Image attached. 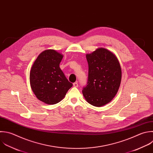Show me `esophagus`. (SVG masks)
I'll use <instances>...</instances> for the list:
<instances>
[{
  "label": "esophagus",
  "instance_id": "1",
  "mask_svg": "<svg viewBox=\"0 0 153 153\" xmlns=\"http://www.w3.org/2000/svg\"><path fill=\"white\" fill-rule=\"evenodd\" d=\"M73 85H74V87H78V84L77 82H74V83L73 84Z\"/></svg>",
  "mask_w": 153,
  "mask_h": 153
}]
</instances>
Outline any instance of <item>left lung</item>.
<instances>
[{"label":"left lung","instance_id":"8db88e82","mask_svg":"<svg viewBox=\"0 0 153 153\" xmlns=\"http://www.w3.org/2000/svg\"><path fill=\"white\" fill-rule=\"evenodd\" d=\"M86 58L88 75L82 94L90 104L97 107L103 106L112 100L120 85L119 62L112 53L103 48L87 54Z\"/></svg>","mask_w":153,"mask_h":153}]
</instances>
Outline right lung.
Instances as JSON below:
<instances>
[{
  "instance_id": "add662e5",
  "label": "right lung",
  "mask_w": 153,
  "mask_h": 153,
  "mask_svg": "<svg viewBox=\"0 0 153 153\" xmlns=\"http://www.w3.org/2000/svg\"><path fill=\"white\" fill-rule=\"evenodd\" d=\"M62 58L56 51L47 50L38 56L32 67L31 88L36 97L46 104L60 102L73 85L59 67Z\"/></svg>"
}]
</instances>
